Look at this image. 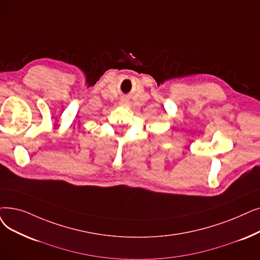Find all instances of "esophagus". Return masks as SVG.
<instances>
[{"instance_id": "obj_1", "label": "esophagus", "mask_w": 260, "mask_h": 260, "mask_svg": "<svg viewBox=\"0 0 260 260\" xmlns=\"http://www.w3.org/2000/svg\"><path fill=\"white\" fill-rule=\"evenodd\" d=\"M128 104H129V102H128V101H127L126 99H122V100L120 101V105H121L122 107H127Z\"/></svg>"}]
</instances>
